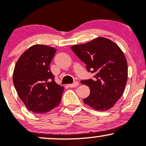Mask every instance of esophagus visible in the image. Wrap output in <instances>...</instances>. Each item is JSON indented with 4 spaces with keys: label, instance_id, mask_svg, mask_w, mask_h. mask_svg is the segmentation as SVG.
<instances>
[{
    "label": "esophagus",
    "instance_id": "obj_1",
    "mask_svg": "<svg viewBox=\"0 0 146 146\" xmlns=\"http://www.w3.org/2000/svg\"><path fill=\"white\" fill-rule=\"evenodd\" d=\"M78 85H79V82H78L75 81V82H73V84H68V86L71 87V88H73V87L78 86Z\"/></svg>",
    "mask_w": 146,
    "mask_h": 146
}]
</instances>
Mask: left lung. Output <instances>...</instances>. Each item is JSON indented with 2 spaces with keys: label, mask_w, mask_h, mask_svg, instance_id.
<instances>
[{
  "label": "left lung",
  "mask_w": 146,
  "mask_h": 146,
  "mask_svg": "<svg viewBox=\"0 0 146 146\" xmlns=\"http://www.w3.org/2000/svg\"><path fill=\"white\" fill-rule=\"evenodd\" d=\"M71 49L86 64L87 71L95 74L93 79L81 81L90 90L83 102L97 110L111 108L121 97L128 79V64L121 48L113 41L99 37Z\"/></svg>",
  "instance_id": "1"
}]
</instances>
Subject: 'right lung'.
Here are the masks:
<instances>
[{
  "label": "right lung",
  "mask_w": 146,
  "mask_h": 146,
  "mask_svg": "<svg viewBox=\"0 0 146 146\" xmlns=\"http://www.w3.org/2000/svg\"><path fill=\"white\" fill-rule=\"evenodd\" d=\"M56 49L36 44L28 48L14 68L13 82L27 108L35 113H46L60 104L64 87L56 83L50 63Z\"/></svg>",
  "instance_id": "add662e5"
}]
</instances>
